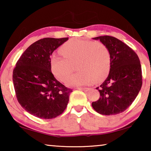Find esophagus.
<instances>
[{
	"label": "esophagus",
	"mask_w": 151,
	"mask_h": 151,
	"mask_svg": "<svg viewBox=\"0 0 151 151\" xmlns=\"http://www.w3.org/2000/svg\"><path fill=\"white\" fill-rule=\"evenodd\" d=\"M76 89H78V90H81V91H88L89 89H90V88H87V87H78Z\"/></svg>",
	"instance_id": "34e87169"
}]
</instances>
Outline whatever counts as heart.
Returning a JSON list of instances; mask_svg holds the SVG:
<instances>
[{"mask_svg": "<svg viewBox=\"0 0 151 151\" xmlns=\"http://www.w3.org/2000/svg\"><path fill=\"white\" fill-rule=\"evenodd\" d=\"M61 54H53L50 66L53 74L60 81L65 82L77 63L79 70L66 81L69 86L86 85L94 80L100 81L108 75L111 68V53L101 42L73 39L60 48Z\"/></svg>", "mask_w": 151, "mask_h": 151, "instance_id": "1", "label": "heart"}]
</instances>
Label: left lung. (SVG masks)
Here are the masks:
<instances>
[{
	"label": "left lung",
	"instance_id": "left-lung-1",
	"mask_svg": "<svg viewBox=\"0 0 151 151\" xmlns=\"http://www.w3.org/2000/svg\"><path fill=\"white\" fill-rule=\"evenodd\" d=\"M93 39L100 40L109 48L111 64L108 77L96 87L100 98L92 106L104 115L119 114L131 105L141 88L139 58L131 48L115 37L105 35Z\"/></svg>",
	"mask_w": 151,
	"mask_h": 151
}]
</instances>
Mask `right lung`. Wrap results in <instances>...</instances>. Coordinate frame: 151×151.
Segmentation results:
<instances>
[{
  "label": "right lung",
  "mask_w": 151,
  "mask_h": 151,
  "mask_svg": "<svg viewBox=\"0 0 151 151\" xmlns=\"http://www.w3.org/2000/svg\"><path fill=\"white\" fill-rule=\"evenodd\" d=\"M68 37L40 39L28 47L13 70L12 81L19 104L32 115L51 119L63 113L73 91L51 72L50 55Z\"/></svg>",
  "instance_id": "right-lung-1"
}]
</instances>
